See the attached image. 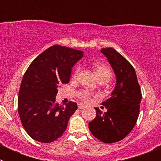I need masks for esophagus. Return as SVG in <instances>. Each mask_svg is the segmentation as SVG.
I'll return each instance as SVG.
<instances>
[{"mask_svg":"<svg viewBox=\"0 0 161 161\" xmlns=\"http://www.w3.org/2000/svg\"><path fill=\"white\" fill-rule=\"evenodd\" d=\"M85 108V105L82 103H79L78 104V109H83Z\"/></svg>","mask_w":161,"mask_h":161,"instance_id":"esophagus-1","label":"esophagus"}]
</instances>
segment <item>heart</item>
<instances>
[{"label":"heart","mask_w":161,"mask_h":161,"mask_svg":"<svg viewBox=\"0 0 161 161\" xmlns=\"http://www.w3.org/2000/svg\"><path fill=\"white\" fill-rule=\"evenodd\" d=\"M93 68L98 80H103L105 81H108V80L111 78L112 72L111 70L109 69V67H107L106 65L102 64L96 63L93 64ZM79 72L80 69L77 68L76 72H75V76H77ZM79 97L80 98V99H82L83 101H85V102H89L91 98V94L88 92V91H81V92H80L79 93Z\"/></svg>","instance_id":"heart-1"}]
</instances>
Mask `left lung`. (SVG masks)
<instances>
[{
	"instance_id": "obj_1",
	"label": "left lung",
	"mask_w": 161,
	"mask_h": 161,
	"mask_svg": "<svg viewBox=\"0 0 161 161\" xmlns=\"http://www.w3.org/2000/svg\"><path fill=\"white\" fill-rule=\"evenodd\" d=\"M101 52L111 66L116 83L110 97L103 105L106 112L95 107L96 117L89 123L93 136L103 143H111L124 139L132 130L139 117L141 89L132 65L112 47Z\"/></svg>"
}]
</instances>
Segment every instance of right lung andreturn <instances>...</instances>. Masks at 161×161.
<instances>
[{
    "label": "right lung",
    "instance_id": "right-lung-1",
    "mask_svg": "<svg viewBox=\"0 0 161 161\" xmlns=\"http://www.w3.org/2000/svg\"><path fill=\"white\" fill-rule=\"evenodd\" d=\"M84 52L67 47H50L33 60L18 93V114L24 129L36 141L52 143L60 137L77 109L76 102L55 103L58 88L70 79L72 68Z\"/></svg>",
    "mask_w": 161,
    "mask_h": 161
}]
</instances>
